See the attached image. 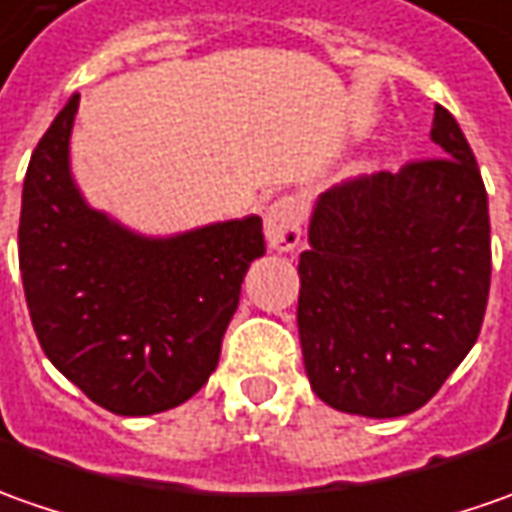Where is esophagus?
<instances>
[{"instance_id":"1","label":"esophagus","mask_w":512,"mask_h":512,"mask_svg":"<svg viewBox=\"0 0 512 512\" xmlns=\"http://www.w3.org/2000/svg\"><path fill=\"white\" fill-rule=\"evenodd\" d=\"M266 243L274 252H294L303 238V212L294 198H277L266 206L263 215Z\"/></svg>"}]
</instances>
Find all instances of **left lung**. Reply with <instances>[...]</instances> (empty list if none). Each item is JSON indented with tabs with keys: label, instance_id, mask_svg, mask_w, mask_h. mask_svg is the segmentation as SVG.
Wrapping results in <instances>:
<instances>
[{
	"label": "left lung",
	"instance_id": "left-lung-1",
	"mask_svg": "<svg viewBox=\"0 0 512 512\" xmlns=\"http://www.w3.org/2000/svg\"><path fill=\"white\" fill-rule=\"evenodd\" d=\"M431 141L442 158L331 186L311 209L297 328L314 394L343 414H414L485 320V181L439 104Z\"/></svg>",
	"mask_w": 512,
	"mask_h": 512
}]
</instances>
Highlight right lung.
Listing matches in <instances>:
<instances>
[{"mask_svg": "<svg viewBox=\"0 0 512 512\" xmlns=\"http://www.w3.org/2000/svg\"><path fill=\"white\" fill-rule=\"evenodd\" d=\"M79 93L33 150L19 269L47 360L96 405L150 416L198 394L221 357L240 283L266 252L257 215L150 238L84 201L70 169Z\"/></svg>", "mask_w": 512, "mask_h": 512, "instance_id": "right-lung-1", "label": "right lung"}]
</instances>
